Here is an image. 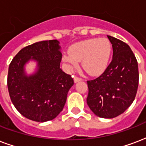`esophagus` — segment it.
Listing matches in <instances>:
<instances>
[{"label": "esophagus", "mask_w": 146, "mask_h": 146, "mask_svg": "<svg viewBox=\"0 0 146 146\" xmlns=\"http://www.w3.org/2000/svg\"><path fill=\"white\" fill-rule=\"evenodd\" d=\"M73 80H74V83H77V82H80V81H81L82 79H81V78H79V77H77V76H74Z\"/></svg>", "instance_id": "esophagus-1"}]
</instances>
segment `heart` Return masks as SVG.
I'll use <instances>...</instances> for the list:
<instances>
[{
	"instance_id": "obj_1",
	"label": "heart",
	"mask_w": 146,
	"mask_h": 146,
	"mask_svg": "<svg viewBox=\"0 0 146 146\" xmlns=\"http://www.w3.org/2000/svg\"><path fill=\"white\" fill-rule=\"evenodd\" d=\"M112 53V44L107 38H92L76 42L69 48V53L62 54V61L72 70L81 61L87 73L97 76L107 68Z\"/></svg>"
}]
</instances>
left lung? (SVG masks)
I'll list each match as a JSON object with an SVG mask.
<instances>
[{
    "label": "left lung",
    "mask_w": 146,
    "mask_h": 146,
    "mask_svg": "<svg viewBox=\"0 0 146 146\" xmlns=\"http://www.w3.org/2000/svg\"><path fill=\"white\" fill-rule=\"evenodd\" d=\"M113 46V59L98 78L88 81L87 103L101 118L122 114L135 100L138 86V66L135 54L124 42L107 36Z\"/></svg>",
    "instance_id": "8db88e82"
}]
</instances>
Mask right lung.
<instances>
[{
    "label": "right lung",
    "mask_w": 146,
    "mask_h": 146,
    "mask_svg": "<svg viewBox=\"0 0 146 146\" xmlns=\"http://www.w3.org/2000/svg\"><path fill=\"white\" fill-rule=\"evenodd\" d=\"M59 44L57 40L34 43L19 51L9 65V95L15 109L27 119L46 122L63 110L73 80L60 69ZM32 60L36 68L29 74L25 66Z\"/></svg>",
    "instance_id": "right-lung-1"
}]
</instances>
